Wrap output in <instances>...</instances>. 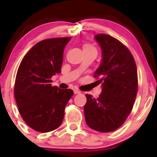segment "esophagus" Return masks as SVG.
<instances>
[{"label":"esophagus","instance_id":"1","mask_svg":"<svg viewBox=\"0 0 157 157\" xmlns=\"http://www.w3.org/2000/svg\"><path fill=\"white\" fill-rule=\"evenodd\" d=\"M74 93H75V94H80V91L79 90H77V89H74Z\"/></svg>","mask_w":157,"mask_h":157}]
</instances>
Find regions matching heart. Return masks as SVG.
I'll list each match as a JSON object with an SVG mask.
<instances>
[{
	"label": "heart",
	"mask_w": 157,
	"mask_h": 157,
	"mask_svg": "<svg viewBox=\"0 0 157 157\" xmlns=\"http://www.w3.org/2000/svg\"><path fill=\"white\" fill-rule=\"evenodd\" d=\"M83 52H86V51H95V52H96V48L90 44H84L83 46Z\"/></svg>",
	"instance_id": "obj_1"
}]
</instances>
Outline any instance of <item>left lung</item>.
<instances>
[{"instance_id":"left-lung-1","label":"left lung","mask_w":157,"mask_h":157,"mask_svg":"<svg viewBox=\"0 0 157 157\" xmlns=\"http://www.w3.org/2000/svg\"><path fill=\"white\" fill-rule=\"evenodd\" d=\"M102 61L94 74L99 77L102 93L97 99L86 94L84 116L87 125L107 133L121 127L129 115L137 92V71L131 52L118 39L98 34Z\"/></svg>"}]
</instances>
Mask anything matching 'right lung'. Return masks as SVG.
Segmentation results:
<instances>
[{
	"label": "right lung",
	"mask_w": 157,
	"mask_h": 157,
	"mask_svg": "<svg viewBox=\"0 0 157 157\" xmlns=\"http://www.w3.org/2000/svg\"><path fill=\"white\" fill-rule=\"evenodd\" d=\"M71 37L38 42L22 60L16 76L14 95L25 122L39 132L46 133L61 125L64 109L74 95L71 89L52 86L51 78L61 73L64 47Z\"/></svg>",
	"instance_id": "right-lung-1"
}]
</instances>
